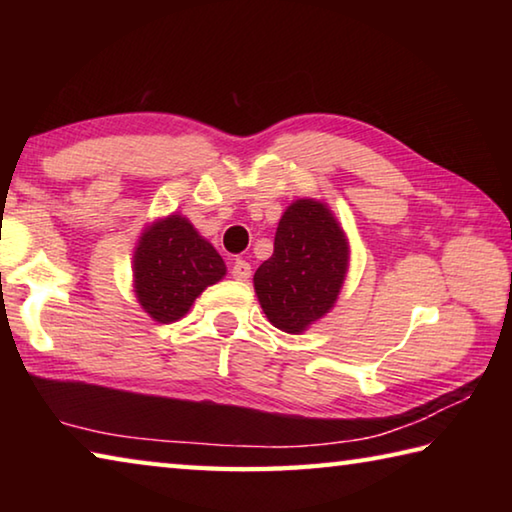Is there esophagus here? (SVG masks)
<instances>
[{"label":"esophagus","mask_w":512,"mask_h":512,"mask_svg":"<svg viewBox=\"0 0 512 512\" xmlns=\"http://www.w3.org/2000/svg\"><path fill=\"white\" fill-rule=\"evenodd\" d=\"M232 277H235V280H248L250 264L246 259H235V264H232Z\"/></svg>","instance_id":"1"}]
</instances>
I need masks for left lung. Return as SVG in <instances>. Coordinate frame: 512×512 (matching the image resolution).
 Listing matches in <instances>:
<instances>
[{"label":"left lung","mask_w":512,"mask_h":512,"mask_svg":"<svg viewBox=\"0 0 512 512\" xmlns=\"http://www.w3.org/2000/svg\"><path fill=\"white\" fill-rule=\"evenodd\" d=\"M348 262V239L332 210L314 198L291 203L277 223L273 255L253 277L271 325L300 334L323 318L339 298Z\"/></svg>","instance_id":"obj_1"}]
</instances>
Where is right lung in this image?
<instances>
[{
  "instance_id": "1",
  "label": "right lung",
  "mask_w": 512,
  "mask_h": 512,
  "mask_svg": "<svg viewBox=\"0 0 512 512\" xmlns=\"http://www.w3.org/2000/svg\"><path fill=\"white\" fill-rule=\"evenodd\" d=\"M135 296L155 323L183 318L194 300L225 275L210 241L185 216L169 214L142 232L133 255Z\"/></svg>"
}]
</instances>
